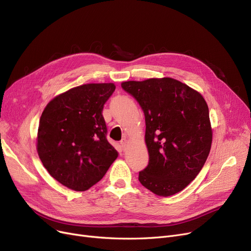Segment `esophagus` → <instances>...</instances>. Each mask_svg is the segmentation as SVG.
I'll list each match as a JSON object with an SVG mask.
<instances>
[{"label": "esophagus", "instance_id": "obj_1", "mask_svg": "<svg viewBox=\"0 0 251 251\" xmlns=\"http://www.w3.org/2000/svg\"><path fill=\"white\" fill-rule=\"evenodd\" d=\"M120 144H121L122 151H126V149H127V140H126V139H123V140L120 142Z\"/></svg>", "mask_w": 251, "mask_h": 251}]
</instances>
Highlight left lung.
I'll return each instance as SVG.
<instances>
[{
  "label": "left lung",
  "mask_w": 251,
  "mask_h": 251,
  "mask_svg": "<svg viewBox=\"0 0 251 251\" xmlns=\"http://www.w3.org/2000/svg\"><path fill=\"white\" fill-rule=\"evenodd\" d=\"M121 86L136 99L146 117L150 162L139 172V182L160 196L180 192L199 175L212 148L206 101L199 91L170 77Z\"/></svg>",
  "instance_id": "8db88e82"
}]
</instances>
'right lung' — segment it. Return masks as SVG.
Listing matches in <instances>:
<instances>
[{
    "instance_id": "obj_1",
    "label": "right lung",
    "mask_w": 251,
    "mask_h": 251,
    "mask_svg": "<svg viewBox=\"0 0 251 251\" xmlns=\"http://www.w3.org/2000/svg\"><path fill=\"white\" fill-rule=\"evenodd\" d=\"M115 88L114 83L73 87L52 99L39 119V159L50 175L69 189H89L118 157L105 137L101 114Z\"/></svg>"
}]
</instances>
